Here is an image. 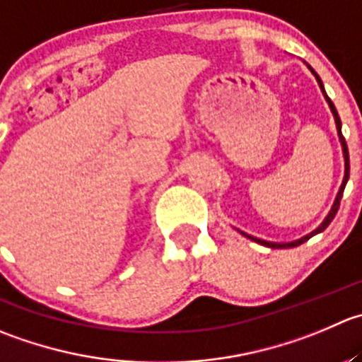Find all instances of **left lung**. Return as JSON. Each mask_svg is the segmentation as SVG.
<instances>
[{
  "mask_svg": "<svg viewBox=\"0 0 362 362\" xmlns=\"http://www.w3.org/2000/svg\"><path fill=\"white\" fill-rule=\"evenodd\" d=\"M310 70L311 72H313V76L317 77V81H318V84H320V90H322V93H324V97H325V100H327V104H329V107H331V111H332V115H334V122H336V129H338V136H339V141H341V146H343V157H345V177H343V182H341V187H339V191H338V196H336V199H334V205H332V209H331V212L327 214V217H325L324 219V223L320 224V226L317 228V230L315 231H311V233H308L306 237H303V238H299V240H293V242H288V244H276V242H267V240H262V238H256V237H251V235H247V233H244V231H240L242 235H244V237H247V238H251V240H255V242H258V244H262V245H267V247H272V249H283V247H296V245H300V244H304V242L306 240H310L311 237H313V235H317V233H320V231H324L325 228L329 226V224H331V221L334 219V216H336V212H338V209H339V202H341V196H343V191H345V185H346V182H349V177H350V160H349V148H346V141H345V138H343V134H341V120H339V115H338V111H336V107H334V104H332V100L329 99L327 97V93H325V90H324V84H322V79L320 77H318V74L315 72L313 69H311L310 66Z\"/></svg>",
  "mask_w": 362,
  "mask_h": 362,
  "instance_id": "8db88e82",
  "label": "left lung"
}]
</instances>
